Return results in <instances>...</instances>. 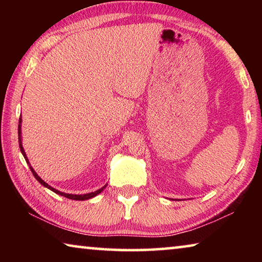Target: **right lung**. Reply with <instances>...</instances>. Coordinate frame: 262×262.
Returning <instances> with one entry per match:
<instances>
[{"label":"right lung","mask_w":262,"mask_h":262,"mask_svg":"<svg viewBox=\"0 0 262 262\" xmlns=\"http://www.w3.org/2000/svg\"><path fill=\"white\" fill-rule=\"evenodd\" d=\"M20 123H21V118L19 119V125H18V141H19V148H20V152L23 154V156H24V158H25V161H26V163L28 164H30L29 163V159H28V157H26V154H25V151H24V148H23V145H21V130H20ZM30 170H31V172H32L33 173V176H34V178L37 179L39 183H40L42 186H45V187H47L48 189H51V190H53V192L54 193H56V194H59V195H61V196H64V198H67V199H70V200H77V201H83V200H89V199H91V198H94V196H96V195H98L99 193H101V190H103L105 187H106V185L104 186V187H101L100 189H98V190H96V192H92V193H88V194H67V193H63V192H60V190H57V189H55V188H53L52 186H50L48 185L47 183H45V181H43L40 177H39L38 174H37V172H35L34 170H33V167L30 165Z\"/></svg>","instance_id":"obj_1"}]
</instances>
